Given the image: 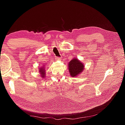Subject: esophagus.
Returning <instances> with one entry per match:
<instances>
[{
    "mask_svg": "<svg viewBox=\"0 0 125 125\" xmlns=\"http://www.w3.org/2000/svg\"><path fill=\"white\" fill-rule=\"evenodd\" d=\"M55 59H56V60H61V58L58 57H56Z\"/></svg>",
    "mask_w": 125,
    "mask_h": 125,
    "instance_id": "1",
    "label": "esophagus"
}]
</instances>
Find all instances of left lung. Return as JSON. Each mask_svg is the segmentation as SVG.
<instances>
[{"mask_svg":"<svg viewBox=\"0 0 125 125\" xmlns=\"http://www.w3.org/2000/svg\"><path fill=\"white\" fill-rule=\"evenodd\" d=\"M68 70L70 75L72 77H76L83 72L84 69V65L78 59L74 58L68 63Z\"/></svg>","mask_w":125,"mask_h":125,"instance_id":"obj_1","label":"left lung"}]
</instances>
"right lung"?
I'll return each mask as SVG.
<instances>
[{
  "label": "right lung",
  "mask_w": 125,
  "mask_h": 125,
  "mask_svg": "<svg viewBox=\"0 0 125 125\" xmlns=\"http://www.w3.org/2000/svg\"><path fill=\"white\" fill-rule=\"evenodd\" d=\"M39 73H40V76H41L42 78H45L46 73H45V68L44 65H43V66H42L41 67H40Z\"/></svg>",
  "instance_id": "obj_1"
}]
</instances>
